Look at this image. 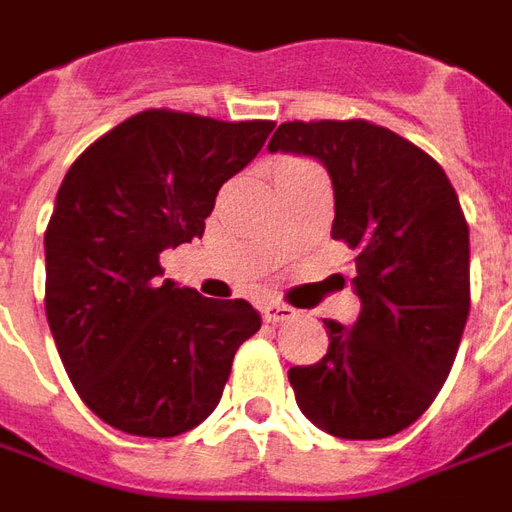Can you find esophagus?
<instances>
[{
	"label": "esophagus",
	"mask_w": 512,
	"mask_h": 512,
	"mask_svg": "<svg viewBox=\"0 0 512 512\" xmlns=\"http://www.w3.org/2000/svg\"><path fill=\"white\" fill-rule=\"evenodd\" d=\"M299 312L293 310V307H288V304H279V301H268L266 307H263V318H266L268 323H288L293 321Z\"/></svg>",
	"instance_id": "esophagus-1"
}]
</instances>
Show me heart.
Masks as SVG:
<instances>
[{
  "label": "heart",
  "mask_w": 512,
  "mask_h": 512,
  "mask_svg": "<svg viewBox=\"0 0 512 512\" xmlns=\"http://www.w3.org/2000/svg\"><path fill=\"white\" fill-rule=\"evenodd\" d=\"M288 164H293V161H288Z\"/></svg>",
  "instance_id": "1"
}]
</instances>
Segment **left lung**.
Returning <instances> with one entry per match:
<instances>
[{
  "label": "left lung",
  "instance_id": "obj_1",
  "mask_svg": "<svg viewBox=\"0 0 512 512\" xmlns=\"http://www.w3.org/2000/svg\"><path fill=\"white\" fill-rule=\"evenodd\" d=\"M268 150L321 158L332 238L354 252L362 312L323 321L321 362L290 367L304 417L337 439H386L436 400L472 307L469 224L436 158L370 120H293Z\"/></svg>",
  "mask_w": 512,
  "mask_h": 512
}]
</instances>
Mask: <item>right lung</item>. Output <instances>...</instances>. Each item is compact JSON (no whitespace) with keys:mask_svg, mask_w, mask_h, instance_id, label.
Returning <instances> with one entry per match:
<instances>
[{"mask_svg":"<svg viewBox=\"0 0 512 512\" xmlns=\"http://www.w3.org/2000/svg\"><path fill=\"white\" fill-rule=\"evenodd\" d=\"M271 131V120L145 109L68 169L43 241L46 318L71 384L106 425L169 439L219 403L260 315L161 279L158 257L202 238L219 189Z\"/></svg>","mask_w":512,"mask_h":512,"instance_id":"right-lung-1","label":"right lung"}]
</instances>
